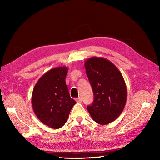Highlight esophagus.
Returning <instances> with one entry per match:
<instances>
[{
  "instance_id": "obj_1",
  "label": "esophagus",
  "mask_w": 160,
  "mask_h": 160,
  "mask_svg": "<svg viewBox=\"0 0 160 160\" xmlns=\"http://www.w3.org/2000/svg\"><path fill=\"white\" fill-rule=\"evenodd\" d=\"M75 101H77V103H81L82 101V99H81V98H78L75 99Z\"/></svg>"
}]
</instances>
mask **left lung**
Returning <instances> with one entry per match:
<instances>
[{
  "label": "left lung",
  "instance_id": "8db88e82",
  "mask_svg": "<svg viewBox=\"0 0 160 160\" xmlns=\"http://www.w3.org/2000/svg\"><path fill=\"white\" fill-rule=\"evenodd\" d=\"M85 67L94 95L88 110L96 123L107 125L119 117L126 103L124 79L113 62L103 57L89 58Z\"/></svg>",
  "mask_w": 160,
  "mask_h": 160
}]
</instances>
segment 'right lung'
Masks as SVG:
<instances>
[{"label": "right lung", "mask_w": 160, "mask_h": 160, "mask_svg": "<svg viewBox=\"0 0 160 160\" xmlns=\"http://www.w3.org/2000/svg\"><path fill=\"white\" fill-rule=\"evenodd\" d=\"M67 67L53 68L43 75L34 87L32 106L41 122L52 129L63 126L76 103L65 83Z\"/></svg>", "instance_id": "right-lung-1"}]
</instances>
